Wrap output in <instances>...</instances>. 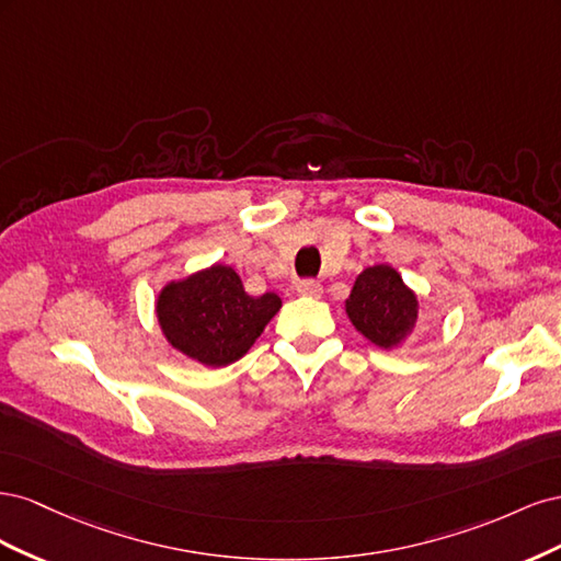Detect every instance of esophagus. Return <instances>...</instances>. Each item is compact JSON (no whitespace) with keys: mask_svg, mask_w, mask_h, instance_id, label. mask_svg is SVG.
<instances>
[{"mask_svg":"<svg viewBox=\"0 0 561 561\" xmlns=\"http://www.w3.org/2000/svg\"><path fill=\"white\" fill-rule=\"evenodd\" d=\"M297 293L304 295V297H320L322 287H320V283H316V280H301V283L297 285Z\"/></svg>","mask_w":561,"mask_h":561,"instance_id":"obj_1","label":"esophagus"}]
</instances>
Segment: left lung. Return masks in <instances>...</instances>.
I'll return each instance as SVG.
<instances>
[{"label": "left lung", "instance_id": "obj_1", "mask_svg": "<svg viewBox=\"0 0 561 561\" xmlns=\"http://www.w3.org/2000/svg\"><path fill=\"white\" fill-rule=\"evenodd\" d=\"M344 309L353 328L386 351L402 346L419 325V297L390 264L363 268Z\"/></svg>", "mask_w": 561, "mask_h": 561}]
</instances>
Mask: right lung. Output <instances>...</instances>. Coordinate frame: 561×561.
I'll return each instance as SVG.
<instances>
[{
	"mask_svg": "<svg viewBox=\"0 0 561 561\" xmlns=\"http://www.w3.org/2000/svg\"><path fill=\"white\" fill-rule=\"evenodd\" d=\"M280 307L276 293L248 295L236 268L217 262L168 280L154 313L168 346L217 369L241 360Z\"/></svg>",
	"mask_w": 561,
	"mask_h": 561,
	"instance_id": "add662e5",
	"label": "right lung"
}]
</instances>
